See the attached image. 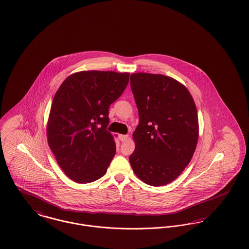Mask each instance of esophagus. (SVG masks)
I'll return each instance as SVG.
<instances>
[{
  "label": "esophagus",
  "instance_id": "esophagus-1",
  "mask_svg": "<svg viewBox=\"0 0 249 249\" xmlns=\"http://www.w3.org/2000/svg\"><path fill=\"white\" fill-rule=\"evenodd\" d=\"M119 138H120L121 142H125V141H127L129 139V135L128 134H122V135L119 136Z\"/></svg>",
  "mask_w": 249,
  "mask_h": 249
}]
</instances>
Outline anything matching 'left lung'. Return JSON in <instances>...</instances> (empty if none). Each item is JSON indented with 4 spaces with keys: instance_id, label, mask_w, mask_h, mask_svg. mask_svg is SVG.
I'll return each instance as SVG.
<instances>
[{
    "instance_id": "left-lung-1",
    "label": "left lung",
    "mask_w": 249,
    "mask_h": 249,
    "mask_svg": "<svg viewBox=\"0 0 249 249\" xmlns=\"http://www.w3.org/2000/svg\"><path fill=\"white\" fill-rule=\"evenodd\" d=\"M139 114L129 160L135 175L151 186L176 179L188 165L198 140V117L189 90L161 74L131 75Z\"/></svg>"
}]
</instances>
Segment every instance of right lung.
<instances>
[{
  "mask_svg": "<svg viewBox=\"0 0 249 249\" xmlns=\"http://www.w3.org/2000/svg\"><path fill=\"white\" fill-rule=\"evenodd\" d=\"M130 73L88 71L70 75L56 91L47 123L48 144L63 172L78 183L102 178L116 154L108 109Z\"/></svg>",
  "mask_w": 249,
  "mask_h": 249,
  "instance_id": "add662e5",
  "label": "right lung"
}]
</instances>
